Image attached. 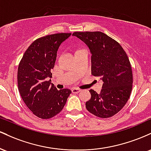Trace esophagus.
<instances>
[{
  "label": "esophagus",
  "mask_w": 151,
  "mask_h": 151,
  "mask_svg": "<svg viewBox=\"0 0 151 151\" xmlns=\"http://www.w3.org/2000/svg\"><path fill=\"white\" fill-rule=\"evenodd\" d=\"M81 91V89L77 88H73L72 89V93H78Z\"/></svg>",
  "instance_id": "esophagus-1"
}]
</instances>
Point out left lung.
<instances>
[{
  "label": "left lung",
  "instance_id": "8db88e82",
  "mask_svg": "<svg viewBox=\"0 0 151 151\" xmlns=\"http://www.w3.org/2000/svg\"><path fill=\"white\" fill-rule=\"evenodd\" d=\"M88 46L91 56V74L101 78L100 93L90 90L91 98L86 108L94 116L112 117L124 107L133 87V73L128 55L116 40L100 31L74 32Z\"/></svg>",
  "mask_w": 151,
  "mask_h": 151
}]
</instances>
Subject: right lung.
Segmentation results:
<instances>
[{
	"mask_svg": "<svg viewBox=\"0 0 151 151\" xmlns=\"http://www.w3.org/2000/svg\"><path fill=\"white\" fill-rule=\"evenodd\" d=\"M71 33L45 35L33 41L20 61L18 68V87L23 102L35 116L49 119L62 111L70 89L60 91L50 83V70L56 60L61 43Z\"/></svg>",
	"mask_w": 151,
	"mask_h": 151,
	"instance_id": "1",
	"label": "right lung"
}]
</instances>
